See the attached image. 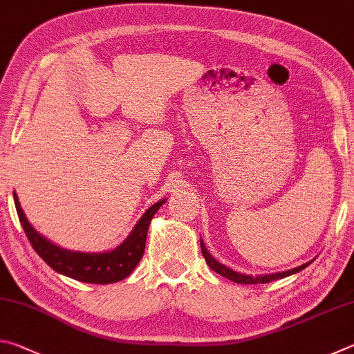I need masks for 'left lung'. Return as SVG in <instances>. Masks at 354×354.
<instances>
[{
    "label": "left lung",
    "mask_w": 354,
    "mask_h": 354,
    "mask_svg": "<svg viewBox=\"0 0 354 354\" xmlns=\"http://www.w3.org/2000/svg\"><path fill=\"white\" fill-rule=\"evenodd\" d=\"M200 247H201V253H203V256H205V259H206V263H207L209 267H211V270H214L215 273H218L223 278H227L230 281H232V283H237V284H266V283H270V281L283 279V278L290 277V274H295L298 272L304 270V268H306L310 262H314V259H313V261H309L306 263H303V266L292 268V270L277 272V273H267V274H257V277H253V274H247V273H241V272L232 270V268L226 267L225 263L218 262L211 253H209L205 242H203V239L200 241Z\"/></svg>",
    "instance_id": "left-lung-1"
}]
</instances>
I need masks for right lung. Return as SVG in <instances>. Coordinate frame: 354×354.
<instances>
[{"label": "right lung", "instance_id": "obj_1", "mask_svg": "<svg viewBox=\"0 0 354 354\" xmlns=\"http://www.w3.org/2000/svg\"><path fill=\"white\" fill-rule=\"evenodd\" d=\"M14 201L20 223L23 230H25L32 248L53 270L64 274V277L81 281V283L111 284L118 283V281L129 277L137 267V263L140 262L143 253H145V242L149 223H151L154 214L159 211L167 198L159 200L151 207L147 209L145 214L142 215L133 227V231L129 232V236L118 247L111 251H101V253H86V251L67 250L48 241L46 237L35 231L34 226L29 223L15 192Z\"/></svg>", "mask_w": 354, "mask_h": 354}]
</instances>
